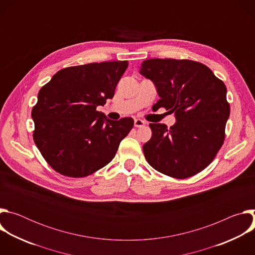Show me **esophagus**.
Listing matches in <instances>:
<instances>
[{
    "label": "esophagus",
    "mask_w": 255,
    "mask_h": 255,
    "mask_svg": "<svg viewBox=\"0 0 255 255\" xmlns=\"http://www.w3.org/2000/svg\"><path fill=\"white\" fill-rule=\"evenodd\" d=\"M144 125H145V122L143 120H141V119H135L134 120V126L135 127H142Z\"/></svg>",
    "instance_id": "34e87169"
}]
</instances>
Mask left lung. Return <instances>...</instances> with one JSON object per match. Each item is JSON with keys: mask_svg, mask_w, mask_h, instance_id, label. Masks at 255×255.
I'll list each match as a JSON object with an SVG mask.
<instances>
[{"mask_svg": "<svg viewBox=\"0 0 255 255\" xmlns=\"http://www.w3.org/2000/svg\"><path fill=\"white\" fill-rule=\"evenodd\" d=\"M139 74L150 80L159 96L155 104L173 113L175 123L149 124L152 136L143 145L148 163L176 178L207 167L221 148L230 115L227 89L203 63L193 60H144Z\"/></svg>", "mask_w": 255, "mask_h": 255, "instance_id": "obj_1", "label": "left lung"}]
</instances>
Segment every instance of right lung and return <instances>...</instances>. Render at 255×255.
<instances>
[{
  "label": "right lung",
  "instance_id": "obj_1",
  "mask_svg": "<svg viewBox=\"0 0 255 255\" xmlns=\"http://www.w3.org/2000/svg\"><path fill=\"white\" fill-rule=\"evenodd\" d=\"M127 66L125 60L66 67L41 88L31 113L33 138L53 169L84 177L114 158L134 120H110L97 107L114 97Z\"/></svg>",
  "mask_w": 255,
  "mask_h": 255
}]
</instances>
